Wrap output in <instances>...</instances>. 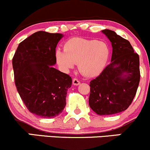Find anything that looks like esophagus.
<instances>
[{"mask_svg":"<svg viewBox=\"0 0 150 150\" xmlns=\"http://www.w3.org/2000/svg\"><path fill=\"white\" fill-rule=\"evenodd\" d=\"M73 84L74 86H78L80 84V81L77 79H73Z\"/></svg>","mask_w":150,"mask_h":150,"instance_id":"1","label":"esophagus"}]
</instances>
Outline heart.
Returning <instances> with one entry per match:
<instances>
[{"mask_svg":"<svg viewBox=\"0 0 150 150\" xmlns=\"http://www.w3.org/2000/svg\"><path fill=\"white\" fill-rule=\"evenodd\" d=\"M110 49L105 42L83 38H71L66 42L64 50H57L55 58L63 70L69 71L78 63V69L87 77H96L105 69Z\"/></svg>","mask_w":150,"mask_h":150,"instance_id":"1","label":"heart"}]
</instances>
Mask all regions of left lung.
Returning <instances> with one entry per match:
<instances>
[{
    "label": "left lung",
    "instance_id": "1",
    "mask_svg": "<svg viewBox=\"0 0 150 150\" xmlns=\"http://www.w3.org/2000/svg\"><path fill=\"white\" fill-rule=\"evenodd\" d=\"M102 33L111 42V62L90 82L89 106L99 115H108L125 110L138 88L139 55L128 40L110 30Z\"/></svg>",
    "mask_w": 150,
    "mask_h": 150
}]
</instances>
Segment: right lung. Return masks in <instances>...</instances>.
I'll use <instances>...</instances> for the list:
<instances>
[{"label": "right lung", "instance_id": "right-lung-1", "mask_svg": "<svg viewBox=\"0 0 150 150\" xmlns=\"http://www.w3.org/2000/svg\"><path fill=\"white\" fill-rule=\"evenodd\" d=\"M64 35L38 31L18 45L13 58L15 83L29 111L45 118L59 115L66 105L72 79L53 66L56 47Z\"/></svg>", "mask_w": 150, "mask_h": 150}]
</instances>
